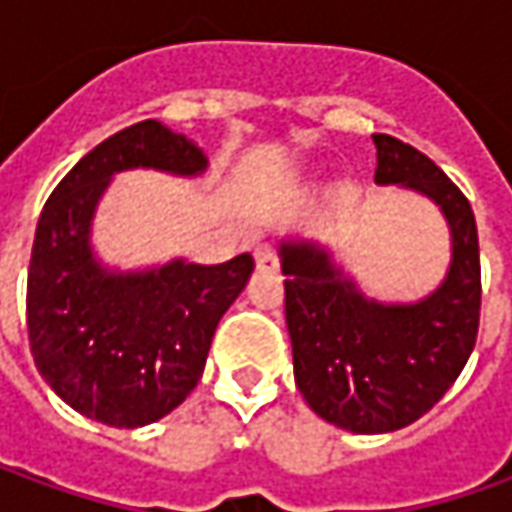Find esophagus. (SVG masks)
<instances>
[{"mask_svg":"<svg viewBox=\"0 0 512 512\" xmlns=\"http://www.w3.org/2000/svg\"><path fill=\"white\" fill-rule=\"evenodd\" d=\"M253 256H256V270H259V273H273V270L279 267V256L273 253V247L270 245H259Z\"/></svg>","mask_w":512,"mask_h":512,"instance_id":"obj_1","label":"esophagus"}]
</instances>
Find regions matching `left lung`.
Masks as SVG:
<instances>
[{
  "instance_id": "obj_1",
  "label": "left lung",
  "mask_w": 512,
  "mask_h": 512,
  "mask_svg": "<svg viewBox=\"0 0 512 512\" xmlns=\"http://www.w3.org/2000/svg\"><path fill=\"white\" fill-rule=\"evenodd\" d=\"M379 187L419 193L450 230L442 282L410 302L367 296L327 245L279 242L296 387L316 416L350 433L402 430L442 399L473 353L482 307L479 233L470 202L442 168L376 133Z\"/></svg>"
}]
</instances>
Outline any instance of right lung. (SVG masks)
Masks as SVG:
<instances>
[{
    "label": "right lung",
    "mask_w": 512,
    "mask_h": 512,
    "mask_svg": "<svg viewBox=\"0 0 512 512\" xmlns=\"http://www.w3.org/2000/svg\"><path fill=\"white\" fill-rule=\"evenodd\" d=\"M207 165L193 139L145 119L82 156L39 216L28 270L30 353L50 390L93 422L133 430L185 402L219 319L253 273L250 253L222 265L176 256L125 270L96 250V210L116 173L196 179Z\"/></svg>",
    "instance_id": "obj_1"
}]
</instances>
